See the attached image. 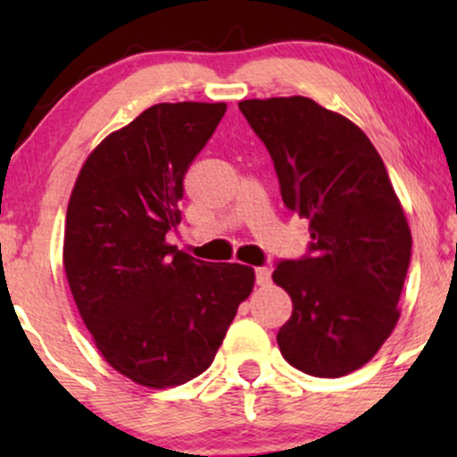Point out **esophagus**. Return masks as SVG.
Here are the masks:
<instances>
[{
    "mask_svg": "<svg viewBox=\"0 0 457 457\" xmlns=\"http://www.w3.org/2000/svg\"><path fill=\"white\" fill-rule=\"evenodd\" d=\"M255 283H258V286H269L270 283V270L266 269V266L255 269Z\"/></svg>",
    "mask_w": 457,
    "mask_h": 457,
    "instance_id": "1",
    "label": "esophagus"
}]
</instances>
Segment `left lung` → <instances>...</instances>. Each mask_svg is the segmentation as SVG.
Wrapping results in <instances>:
<instances>
[{
    "label": "left lung",
    "instance_id": "obj_1",
    "mask_svg": "<svg viewBox=\"0 0 457 457\" xmlns=\"http://www.w3.org/2000/svg\"><path fill=\"white\" fill-rule=\"evenodd\" d=\"M238 109L269 150L287 211L307 219L312 243L277 262L292 298L277 333L283 359L320 378L363 367L395 327L412 236L386 167L344 115L312 98H253Z\"/></svg>",
    "mask_w": 457,
    "mask_h": 457
}]
</instances>
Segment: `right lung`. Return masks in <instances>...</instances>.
Returning a JSON list of instances; mask_svg holds the SVG:
<instances>
[{
  "mask_svg": "<svg viewBox=\"0 0 457 457\" xmlns=\"http://www.w3.org/2000/svg\"><path fill=\"white\" fill-rule=\"evenodd\" d=\"M225 103H161L115 130L81 167L66 212L64 270L109 365L165 389L208 370L253 269L211 264L167 245L185 174Z\"/></svg>",
  "mask_w": 457,
  "mask_h": 457,
  "instance_id": "obj_1",
  "label": "right lung"
}]
</instances>
